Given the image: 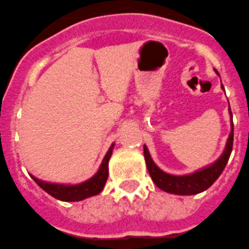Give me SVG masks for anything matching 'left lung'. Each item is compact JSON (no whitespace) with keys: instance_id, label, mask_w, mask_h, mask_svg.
I'll return each instance as SVG.
<instances>
[{"instance_id":"8db88e82","label":"left lung","mask_w":249,"mask_h":249,"mask_svg":"<svg viewBox=\"0 0 249 249\" xmlns=\"http://www.w3.org/2000/svg\"><path fill=\"white\" fill-rule=\"evenodd\" d=\"M231 126H232V129H231L230 137H229L228 140L226 148L225 151H224L223 156H221L215 163L212 164L211 166L196 171V173L191 174V175L174 176L170 175V174H166L164 173V171H161L160 169L153 163L147 147L143 146V154L144 159H146L147 169H148V173L149 175H151L153 182L158 186L159 189L163 190V191L169 192V194L182 195V196L197 195L199 194V192H203L206 191L207 189H209V187L215 182L216 178L220 176V174L223 173L226 164H228L229 158H230L233 144V123H231Z\"/></svg>"}]
</instances>
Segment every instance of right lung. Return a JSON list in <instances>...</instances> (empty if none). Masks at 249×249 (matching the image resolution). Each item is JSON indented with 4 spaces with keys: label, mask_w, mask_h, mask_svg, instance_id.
I'll return each mask as SVG.
<instances>
[{
    "label": "right lung",
    "mask_w": 249,
    "mask_h": 249,
    "mask_svg": "<svg viewBox=\"0 0 249 249\" xmlns=\"http://www.w3.org/2000/svg\"><path fill=\"white\" fill-rule=\"evenodd\" d=\"M112 149L113 144L110 146L109 151L106 154L105 159H103L102 164L100 166V170L97 171L93 178H91L90 180L85 181L83 183H79V185H57V183H50L45 182V181H41L38 178H34L36 183L40 186L43 191L47 192L48 195H51L54 198L59 199V201L64 202H76L81 201V199H85L88 197L95 196L98 195L103 190L106 185V181L108 178V161H109L110 156H112Z\"/></svg>",
    "instance_id": "1"
}]
</instances>
